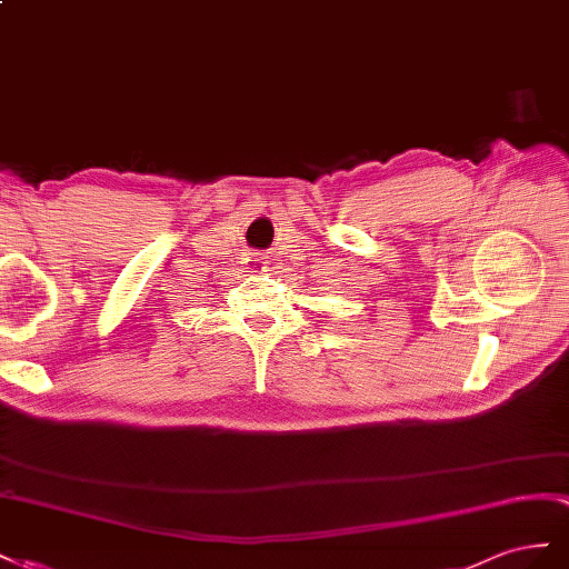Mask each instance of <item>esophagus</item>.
I'll return each mask as SVG.
<instances>
[{"label":"esophagus","mask_w":569,"mask_h":569,"mask_svg":"<svg viewBox=\"0 0 569 569\" xmlns=\"http://www.w3.org/2000/svg\"><path fill=\"white\" fill-rule=\"evenodd\" d=\"M242 264H246V269H250L252 273H262V271H267L269 257L259 254V252H246V257H242Z\"/></svg>","instance_id":"1"}]
</instances>
